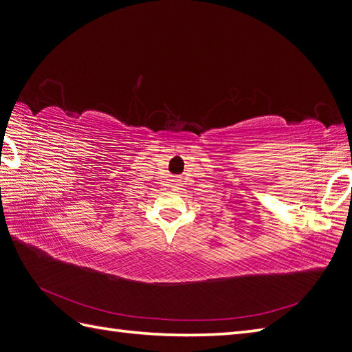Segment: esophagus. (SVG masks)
I'll return each instance as SVG.
<instances>
[{"label":"esophagus","mask_w":352,"mask_h":352,"mask_svg":"<svg viewBox=\"0 0 352 352\" xmlns=\"http://www.w3.org/2000/svg\"><path fill=\"white\" fill-rule=\"evenodd\" d=\"M174 187H178V182H175V183H174Z\"/></svg>","instance_id":"1"}]
</instances>
